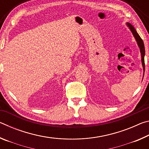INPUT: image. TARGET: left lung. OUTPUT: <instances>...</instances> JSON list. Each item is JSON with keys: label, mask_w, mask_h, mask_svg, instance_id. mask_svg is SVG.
I'll list each match as a JSON object with an SVG mask.
<instances>
[{"label": "left lung", "mask_w": 149, "mask_h": 149, "mask_svg": "<svg viewBox=\"0 0 149 149\" xmlns=\"http://www.w3.org/2000/svg\"><path fill=\"white\" fill-rule=\"evenodd\" d=\"M127 26H129V27L132 31V33L133 35V36L135 37V38L136 39V41L137 42V44L139 45V47L140 48V50H141V60H142V64L143 66V69H144L145 71V46H144V43H143V41L142 39L141 38L139 35L137 33V32L136 31V30L135 29L134 27H133L132 24H127Z\"/></svg>", "instance_id": "8db88e82"}]
</instances>
